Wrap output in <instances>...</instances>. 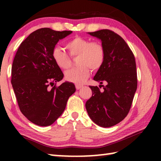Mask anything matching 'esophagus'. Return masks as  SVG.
Segmentation results:
<instances>
[{
  "label": "esophagus",
  "mask_w": 161,
  "mask_h": 161,
  "mask_svg": "<svg viewBox=\"0 0 161 161\" xmlns=\"http://www.w3.org/2000/svg\"><path fill=\"white\" fill-rule=\"evenodd\" d=\"M81 88H82V86L81 85H79V84H76V89L79 90V89H80Z\"/></svg>",
  "instance_id": "obj_1"
}]
</instances>
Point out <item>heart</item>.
I'll return each mask as SVG.
<instances>
[{
  "mask_svg": "<svg viewBox=\"0 0 161 161\" xmlns=\"http://www.w3.org/2000/svg\"><path fill=\"white\" fill-rule=\"evenodd\" d=\"M66 47L72 57L78 56L77 67L72 68L65 72V78L71 82L81 84L86 81L92 70L102 67L105 59V49L102 43L76 36L67 42ZM54 62L62 69L70 66V58L65 52L59 47H54L52 52Z\"/></svg>",
  "mask_w": 161,
  "mask_h": 161,
  "instance_id": "b5f03b06",
  "label": "heart"
}]
</instances>
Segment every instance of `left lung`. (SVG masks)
<instances>
[{
  "label": "left lung",
  "mask_w": 161,
  "mask_h": 161,
  "mask_svg": "<svg viewBox=\"0 0 161 161\" xmlns=\"http://www.w3.org/2000/svg\"><path fill=\"white\" fill-rule=\"evenodd\" d=\"M101 40L105 59L94 80L102 84L90 86L92 96L85 107L89 116L98 126L108 128L119 124L129 114L137 89L134 55L125 40L109 30L88 32Z\"/></svg>",
  "instance_id": "8db88e82"
}]
</instances>
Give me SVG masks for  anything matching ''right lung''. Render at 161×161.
Returning <instances> with one entry per match:
<instances>
[{"label":"right lung","mask_w":161,"mask_h":161,"mask_svg":"<svg viewBox=\"0 0 161 161\" xmlns=\"http://www.w3.org/2000/svg\"><path fill=\"white\" fill-rule=\"evenodd\" d=\"M72 32L38 29L22 42L13 59L11 84L19 108L37 126L53 124L76 91L75 84L69 81L53 86L63 79L64 75L54 62L52 52L59 40Z\"/></svg>","instance_id":"right-lung-1"}]
</instances>
